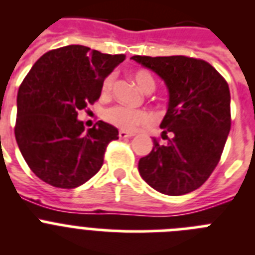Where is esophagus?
<instances>
[{
    "label": "esophagus",
    "instance_id": "obj_1",
    "mask_svg": "<svg viewBox=\"0 0 255 255\" xmlns=\"http://www.w3.org/2000/svg\"><path fill=\"white\" fill-rule=\"evenodd\" d=\"M119 136H120V139H126V138H131V136H134V134H132V132H126L124 131V130H121V131L119 132Z\"/></svg>",
    "mask_w": 255,
    "mask_h": 255
}]
</instances>
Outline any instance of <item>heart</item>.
Returning <instances> with one entry per match:
<instances>
[{
    "instance_id": "1",
    "label": "heart",
    "mask_w": 255,
    "mask_h": 255,
    "mask_svg": "<svg viewBox=\"0 0 255 255\" xmlns=\"http://www.w3.org/2000/svg\"><path fill=\"white\" fill-rule=\"evenodd\" d=\"M135 83L143 92H147L154 88V80L152 75L148 71L138 70L132 74ZM112 85H114V76L110 75L105 79L102 85L103 94H108L111 92ZM103 119L108 124L114 125L117 129H121L124 131H132L138 126L145 125L149 123L150 116L147 111L144 110H132V108L125 107V106H114V107L107 108L103 114Z\"/></svg>"
}]
</instances>
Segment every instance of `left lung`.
Here are the masks:
<instances>
[{"instance_id":"1","label":"left lung","mask_w":255,"mask_h":255,"mask_svg":"<svg viewBox=\"0 0 255 255\" xmlns=\"http://www.w3.org/2000/svg\"><path fill=\"white\" fill-rule=\"evenodd\" d=\"M154 71L168 91L161 123L166 144L139 159L141 179L166 195H182L206 182L221 158L231 128L230 89L208 62L186 56H132ZM171 133L170 138L167 136Z\"/></svg>"}]
</instances>
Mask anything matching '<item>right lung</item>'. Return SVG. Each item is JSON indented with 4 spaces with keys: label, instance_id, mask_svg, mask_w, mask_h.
Wrapping results in <instances>:
<instances>
[{
    "label": "right lung",
    "instance_id": "1",
    "mask_svg": "<svg viewBox=\"0 0 255 255\" xmlns=\"http://www.w3.org/2000/svg\"><path fill=\"white\" fill-rule=\"evenodd\" d=\"M124 60L71 44L47 52L33 65L17 92L15 138L40 180L74 189L101 170L119 130L105 121L87 130L78 112L100 98L105 79Z\"/></svg>",
    "mask_w": 255,
    "mask_h": 255
}]
</instances>
